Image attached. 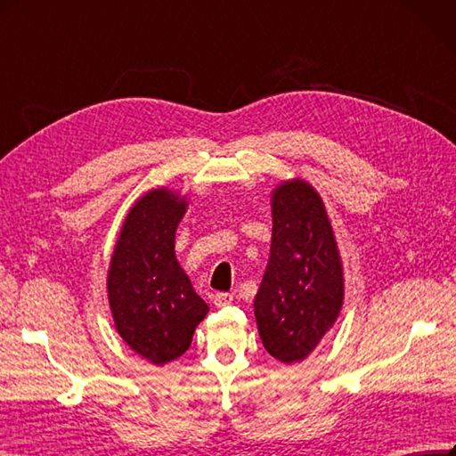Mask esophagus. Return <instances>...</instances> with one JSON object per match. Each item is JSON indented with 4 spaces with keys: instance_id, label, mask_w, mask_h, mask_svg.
Returning <instances> with one entry per match:
<instances>
[{
    "instance_id": "1",
    "label": "esophagus",
    "mask_w": 456,
    "mask_h": 456,
    "mask_svg": "<svg viewBox=\"0 0 456 456\" xmlns=\"http://www.w3.org/2000/svg\"><path fill=\"white\" fill-rule=\"evenodd\" d=\"M232 302H233V294H228V292H218V294H215V297H213V304H215L216 307L232 305Z\"/></svg>"
}]
</instances>
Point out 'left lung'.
I'll return each instance as SVG.
<instances>
[{
  "instance_id": "obj_1",
  "label": "left lung",
  "mask_w": 456,
  "mask_h": 456,
  "mask_svg": "<svg viewBox=\"0 0 456 456\" xmlns=\"http://www.w3.org/2000/svg\"><path fill=\"white\" fill-rule=\"evenodd\" d=\"M272 250L255 297L264 349L302 362L334 326L345 297L343 262L321 194L304 179L272 191Z\"/></svg>"
}]
</instances>
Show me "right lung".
Masks as SVG:
<instances>
[{
  "label": "right lung",
  "mask_w": 456,
  "mask_h": 456,
  "mask_svg": "<svg viewBox=\"0 0 456 456\" xmlns=\"http://www.w3.org/2000/svg\"><path fill=\"white\" fill-rule=\"evenodd\" d=\"M188 198L152 188L124 218L107 272L115 328L128 347L164 366L191 347L209 305L196 294L175 256V232Z\"/></svg>",
  "instance_id": "1"
}]
</instances>
